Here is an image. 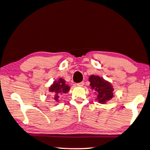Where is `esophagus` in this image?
<instances>
[{"label": "esophagus", "mask_w": 150, "mask_h": 150, "mask_svg": "<svg viewBox=\"0 0 150 150\" xmlns=\"http://www.w3.org/2000/svg\"><path fill=\"white\" fill-rule=\"evenodd\" d=\"M83 84H84V82H83V81H81V82L77 83V86H83Z\"/></svg>", "instance_id": "34e87169"}]
</instances>
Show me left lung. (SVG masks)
I'll return each mask as SVG.
<instances>
[{
  "mask_svg": "<svg viewBox=\"0 0 150 150\" xmlns=\"http://www.w3.org/2000/svg\"><path fill=\"white\" fill-rule=\"evenodd\" d=\"M92 89L96 91L97 100L99 103H105L113 97V88L108 81H105L100 77L91 75L89 77Z\"/></svg>",
  "mask_w": 150,
  "mask_h": 150,
  "instance_id": "1",
  "label": "left lung"
}]
</instances>
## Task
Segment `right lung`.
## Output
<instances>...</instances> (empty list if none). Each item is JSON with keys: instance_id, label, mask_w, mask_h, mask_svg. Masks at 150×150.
<instances>
[{"instance_id": "right-lung-1", "label": "right lung", "mask_w": 150, "mask_h": 150, "mask_svg": "<svg viewBox=\"0 0 150 150\" xmlns=\"http://www.w3.org/2000/svg\"><path fill=\"white\" fill-rule=\"evenodd\" d=\"M65 81L63 79H59L58 81H55L53 82V84L49 88V91L53 93L54 99L55 101H58L59 96L62 94L67 93L69 91V86L65 83Z\"/></svg>"}]
</instances>
